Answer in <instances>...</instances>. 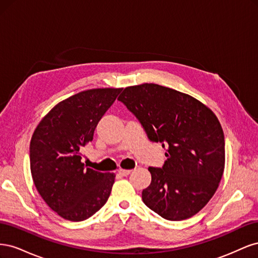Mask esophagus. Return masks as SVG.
<instances>
[{
  "label": "esophagus",
  "instance_id": "1",
  "mask_svg": "<svg viewBox=\"0 0 258 258\" xmlns=\"http://www.w3.org/2000/svg\"><path fill=\"white\" fill-rule=\"evenodd\" d=\"M130 172H131V170H124V169H119V170H118V173H119L120 175H122V176L129 175Z\"/></svg>",
  "mask_w": 258,
  "mask_h": 258
}]
</instances>
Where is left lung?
Returning <instances> with one entry per match:
<instances>
[{"label": "left lung", "instance_id": "left-lung-1", "mask_svg": "<svg viewBox=\"0 0 258 258\" xmlns=\"http://www.w3.org/2000/svg\"><path fill=\"white\" fill-rule=\"evenodd\" d=\"M118 100L148 139L167 150L162 168H148L144 204L168 221L197 214L213 197L225 167L224 132L215 114L191 96L157 84L130 86Z\"/></svg>", "mask_w": 258, "mask_h": 258}]
</instances>
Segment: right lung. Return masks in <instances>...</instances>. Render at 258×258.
I'll use <instances>...</instances> for the list:
<instances>
[{"label": "right lung", "instance_id": "obj_1", "mask_svg": "<svg viewBox=\"0 0 258 258\" xmlns=\"http://www.w3.org/2000/svg\"><path fill=\"white\" fill-rule=\"evenodd\" d=\"M122 88L89 89L61 101L37 124L30 168L38 194L64 220L85 221L107 201L114 173L86 168L82 150Z\"/></svg>", "mask_w": 258, "mask_h": 258}]
</instances>
